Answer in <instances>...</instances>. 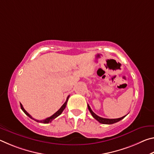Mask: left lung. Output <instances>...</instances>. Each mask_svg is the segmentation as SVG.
Wrapping results in <instances>:
<instances>
[{"mask_svg": "<svg viewBox=\"0 0 154 154\" xmlns=\"http://www.w3.org/2000/svg\"><path fill=\"white\" fill-rule=\"evenodd\" d=\"M88 109H89L90 112L91 113V114H92V116H93V118L96 119V120H97L98 122H100V123L101 124H115L116 123V122H118L119 121L122 120V119H124L125 118V116H123L122 117V118H118V119H106V118H100V117L98 116L97 115L95 114L94 112L92 111V109H91L90 106H89V105L88 104Z\"/></svg>", "mask_w": 154, "mask_h": 154, "instance_id": "1", "label": "left lung"}]
</instances>
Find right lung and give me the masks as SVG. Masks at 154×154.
<instances>
[{
  "label": "right lung",
  "mask_w": 154,
  "mask_h": 154,
  "mask_svg": "<svg viewBox=\"0 0 154 154\" xmlns=\"http://www.w3.org/2000/svg\"><path fill=\"white\" fill-rule=\"evenodd\" d=\"M69 96H68V97H67V98H66V102H65L63 105H62V106H61L60 108V109L58 111H56L55 113H54V115H52L51 116H50V117H49V118H46V119H43V120H38V119H34V118H32V116H30V115L28 113V112L25 110V109H24V107H23V106H22V104H20V106H21V109H22V110L24 112V113L26 115V116H28V117H29L30 118H31V119H34V120L35 121H36V122H39V123H43V124H48V123H49V122H51L52 120H53V119H54L55 118H56L58 116H59L62 113V111H64V109H65V107H66V103H67V102H68V100H69Z\"/></svg>",
  "instance_id": "add662e5"
}]
</instances>
